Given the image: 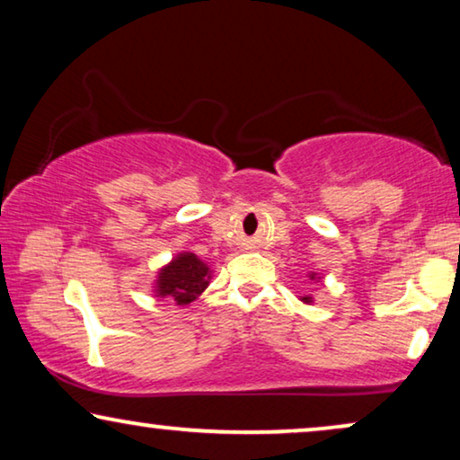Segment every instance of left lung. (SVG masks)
Wrapping results in <instances>:
<instances>
[{"label":"left lung","instance_id":"left-lung-1","mask_svg":"<svg viewBox=\"0 0 460 460\" xmlns=\"http://www.w3.org/2000/svg\"><path fill=\"white\" fill-rule=\"evenodd\" d=\"M304 301H310V297H304Z\"/></svg>","mask_w":460,"mask_h":460}]
</instances>
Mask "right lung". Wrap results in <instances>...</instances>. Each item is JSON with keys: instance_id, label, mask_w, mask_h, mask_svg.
Wrapping results in <instances>:
<instances>
[{"instance_id": "1", "label": "right lung", "mask_w": 460, "mask_h": 460, "mask_svg": "<svg viewBox=\"0 0 460 460\" xmlns=\"http://www.w3.org/2000/svg\"><path fill=\"white\" fill-rule=\"evenodd\" d=\"M159 288L161 297H172L178 305H186L199 297L209 285V268L192 253H181L161 270Z\"/></svg>"}]
</instances>
